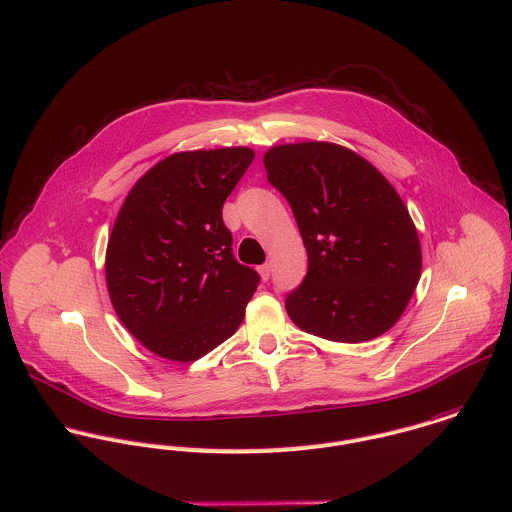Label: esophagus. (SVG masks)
<instances>
[{
  "label": "esophagus",
  "mask_w": 512,
  "mask_h": 512,
  "mask_svg": "<svg viewBox=\"0 0 512 512\" xmlns=\"http://www.w3.org/2000/svg\"><path fill=\"white\" fill-rule=\"evenodd\" d=\"M258 272H260L262 280H268V278H270V274H272V266L266 262V264H262V266L258 268Z\"/></svg>",
  "instance_id": "1"
}]
</instances>
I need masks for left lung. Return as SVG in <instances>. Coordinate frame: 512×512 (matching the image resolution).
I'll return each instance as SVG.
<instances>
[{
	"label": "left lung",
	"mask_w": 512,
	"mask_h": 512,
	"mask_svg": "<svg viewBox=\"0 0 512 512\" xmlns=\"http://www.w3.org/2000/svg\"><path fill=\"white\" fill-rule=\"evenodd\" d=\"M268 182L288 200L308 274L286 296L292 322L334 342H366L392 328L420 280L414 222L390 182L330 142L274 146Z\"/></svg>",
	"instance_id": "left-lung-1"
}]
</instances>
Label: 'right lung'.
<instances>
[{
  "mask_svg": "<svg viewBox=\"0 0 512 512\" xmlns=\"http://www.w3.org/2000/svg\"><path fill=\"white\" fill-rule=\"evenodd\" d=\"M254 150L178 152L126 196L106 250V282L122 324L154 354L192 362L244 320L260 276L232 254L222 206Z\"/></svg>",
  "mask_w": 512,
  "mask_h": 512,
  "instance_id": "add662e5",
  "label": "right lung"
}]
</instances>
